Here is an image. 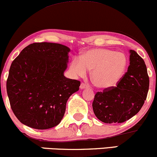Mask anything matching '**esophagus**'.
Returning <instances> with one entry per match:
<instances>
[{"label":"esophagus","mask_w":157,"mask_h":157,"mask_svg":"<svg viewBox=\"0 0 157 157\" xmlns=\"http://www.w3.org/2000/svg\"><path fill=\"white\" fill-rule=\"evenodd\" d=\"M89 86L87 84H84V83H82L80 85V89L81 90H84V89H86V88H88Z\"/></svg>","instance_id":"esophagus-1"}]
</instances>
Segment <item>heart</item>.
Instances as JSON below:
<instances>
[{
  "mask_svg": "<svg viewBox=\"0 0 157 157\" xmlns=\"http://www.w3.org/2000/svg\"><path fill=\"white\" fill-rule=\"evenodd\" d=\"M127 57L121 52L108 49H94L71 60L70 70L76 76H84L92 71L91 78L96 87L113 88L119 84L127 68Z\"/></svg>",
  "mask_w": 157,
  "mask_h": 157,
  "instance_id": "heart-1",
  "label": "heart"
}]
</instances>
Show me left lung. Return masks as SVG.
Listing matches in <instances>:
<instances>
[{"label": "left lung", "instance_id": "1", "mask_svg": "<svg viewBox=\"0 0 157 157\" xmlns=\"http://www.w3.org/2000/svg\"><path fill=\"white\" fill-rule=\"evenodd\" d=\"M129 65L117 86L98 92L92 102L96 117L106 124L122 123L140 111L146 99L149 77L143 58L129 50Z\"/></svg>", "mask_w": 157, "mask_h": 157}]
</instances>
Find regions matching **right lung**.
Segmentation results:
<instances>
[{
	"label": "right lung",
	"mask_w": 157,
	"mask_h": 157,
	"mask_svg": "<svg viewBox=\"0 0 157 157\" xmlns=\"http://www.w3.org/2000/svg\"><path fill=\"white\" fill-rule=\"evenodd\" d=\"M69 52L59 44L33 43L13 59L6 90L11 109L23 124L46 129L60 123L67 100L81 84L64 75Z\"/></svg>",
	"instance_id": "obj_1"
}]
</instances>
